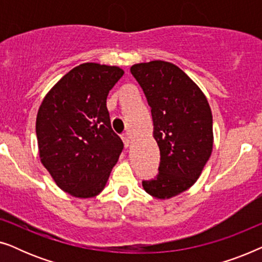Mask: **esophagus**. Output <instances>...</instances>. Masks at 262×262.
<instances>
[{"mask_svg":"<svg viewBox=\"0 0 262 262\" xmlns=\"http://www.w3.org/2000/svg\"><path fill=\"white\" fill-rule=\"evenodd\" d=\"M123 142H124L125 146H126V148H127V146L130 145V143H131V139H130V137H128L127 135H124V136H123Z\"/></svg>","mask_w":262,"mask_h":262,"instance_id":"1","label":"esophagus"}]
</instances>
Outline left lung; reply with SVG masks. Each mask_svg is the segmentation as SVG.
Instances as JSON below:
<instances>
[{"label":"left lung","mask_w":262,"mask_h":262,"mask_svg":"<svg viewBox=\"0 0 262 262\" xmlns=\"http://www.w3.org/2000/svg\"><path fill=\"white\" fill-rule=\"evenodd\" d=\"M151 108L160 148L159 174L142 181L145 192L169 199L200 177L213 145L212 113L200 88L173 63L151 60L131 67Z\"/></svg>","instance_id":"1"}]
</instances>
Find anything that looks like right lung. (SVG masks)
<instances>
[{
  "instance_id": "right-lung-1",
  "label": "right lung",
  "mask_w": 262,
  "mask_h": 262,
  "mask_svg": "<svg viewBox=\"0 0 262 262\" xmlns=\"http://www.w3.org/2000/svg\"><path fill=\"white\" fill-rule=\"evenodd\" d=\"M123 75L118 67L83 63L64 75L39 107L35 132L41 163L60 189L77 198L102 191L123 151L106 106Z\"/></svg>"
}]
</instances>
